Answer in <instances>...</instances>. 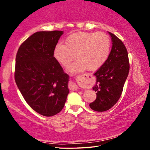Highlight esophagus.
<instances>
[{"label": "esophagus", "instance_id": "1", "mask_svg": "<svg viewBox=\"0 0 150 150\" xmlns=\"http://www.w3.org/2000/svg\"><path fill=\"white\" fill-rule=\"evenodd\" d=\"M69 88H70V89L71 90H77L79 89V87H78L74 83H71L69 84Z\"/></svg>", "mask_w": 150, "mask_h": 150}]
</instances>
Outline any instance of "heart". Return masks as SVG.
Returning <instances> with one entry per match:
<instances>
[{"label":"heart","mask_w":150,"mask_h":150,"mask_svg":"<svg viewBox=\"0 0 150 150\" xmlns=\"http://www.w3.org/2000/svg\"><path fill=\"white\" fill-rule=\"evenodd\" d=\"M110 40L102 32H77L71 34L66 40V45L58 44L55 46L54 57L61 65H70L76 54L79 59L69 67L71 73H77L88 69H100L110 54Z\"/></svg>","instance_id":"1"}]
</instances>
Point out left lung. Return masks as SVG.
<instances>
[{"mask_svg":"<svg viewBox=\"0 0 150 150\" xmlns=\"http://www.w3.org/2000/svg\"><path fill=\"white\" fill-rule=\"evenodd\" d=\"M112 42V48L107 60L94 74L96 99L89 104L95 111H106L117 103L122 95L123 88L129 73L128 55L123 42L114 34L108 32Z\"/></svg>","mask_w":150,"mask_h":150,"instance_id":"left-lung-1","label":"left lung"}]
</instances>
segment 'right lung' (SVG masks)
Listing matches in <instances>:
<instances>
[{"label":"right lung","mask_w":150,"mask_h":150,"mask_svg":"<svg viewBox=\"0 0 150 150\" xmlns=\"http://www.w3.org/2000/svg\"><path fill=\"white\" fill-rule=\"evenodd\" d=\"M63 31H40L21 44L16 57L15 81L35 111L43 116L59 113L69 93V76L54 57Z\"/></svg>","instance_id":"add662e5"}]
</instances>
